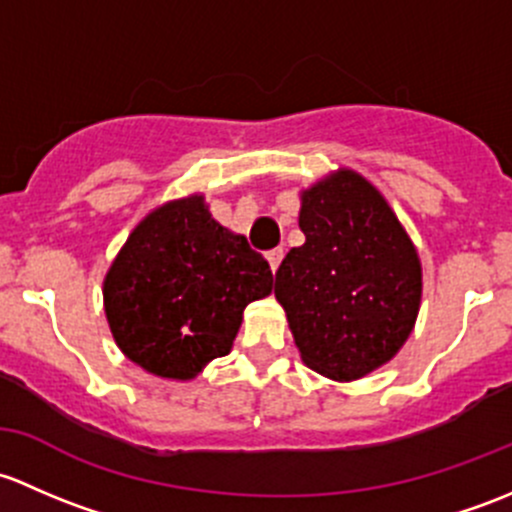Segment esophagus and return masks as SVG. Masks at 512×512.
<instances>
[{"instance_id":"obj_1","label":"esophagus","mask_w":512,"mask_h":512,"mask_svg":"<svg viewBox=\"0 0 512 512\" xmlns=\"http://www.w3.org/2000/svg\"><path fill=\"white\" fill-rule=\"evenodd\" d=\"M283 256H286V251H283V249H271V251H268L266 258H268V263H271V271H278V266H281Z\"/></svg>"}]
</instances>
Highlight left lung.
Instances as JSON below:
<instances>
[{"label":"left lung","mask_w":512,"mask_h":512,"mask_svg":"<svg viewBox=\"0 0 512 512\" xmlns=\"http://www.w3.org/2000/svg\"><path fill=\"white\" fill-rule=\"evenodd\" d=\"M305 244L276 273V298L300 357L323 377L350 382L392 360L412 335L421 263L387 199L352 170L300 194Z\"/></svg>","instance_id":"8db88e82"}]
</instances>
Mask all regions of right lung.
I'll return each instance as SVG.
<instances>
[{
	"label": "right lung",
	"mask_w": 512,
	"mask_h": 512,
	"mask_svg": "<svg viewBox=\"0 0 512 512\" xmlns=\"http://www.w3.org/2000/svg\"><path fill=\"white\" fill-rule=\"evenodd\" d=\"M271 288L266 258L192 194L135 226L105 273V318L123 355L142 370L194 379L214 357L229 355L244 308Z\"/></svg>",
	"instance_id": "obj_1"
}]
</instances>
